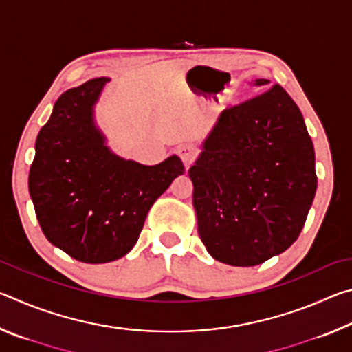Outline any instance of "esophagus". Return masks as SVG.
Instances as JSON below:
<instances>
[{"mask_svg": "<svg viewBox=\"0 0 352 352\" xmlns=\"http://www.w3.org/2000/svg\"><path fill=\"white\" fill-rule=\"evenodd\" d=\"M177 153H178V157H180L182 162L184 163V166L189 168V166L195 162V158H197L199 152L192 144H183V146L178 147Z\"/></svg>", "mask_w": 352, "mask_h": 352, "instance_id": "1", "label": "esophagus"}]
</instances>
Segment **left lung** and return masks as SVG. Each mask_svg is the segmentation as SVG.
Returning <instances> with one entry per match:
<instances>
[{
	"label": "left lung",
	"mask_w": 352,
	"mask_h": 352,
	"mask_svg": "<svg viewBox=\"0 0 352 352\" xmlns=\"http://www.w3.org/2000/svg\"><path fill=\"white\" fill-rule=\"evenodd\" d=\"M269 83L256 79L261 94L222 111L189 169L200 239L214 259L234 267L285 252L317 190L305 119L287 91H267Z\"/></svg>",
	"instance_id": "left-lung-1"
}]
</instances>
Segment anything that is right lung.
Here are the masks:
<instances>
[{
  "label": "right lung",
  "mask_w": 352,
  "mask_h": 352,
  "mask_svg": "<svg viewBox=\"0 0 352 352\" xmlns=\"http://www.w3.org/2000/svg\"><path fill=\"white\" fill-rule=\"evenodd\" d=\"M109 80L91 79L57 99L29 170V194L46 239L87 264L127 254L155 200L184 172L177 155L144 166L105 146L93 107Z\"/></svg>",
  "instance_id": "add662e5"
}]
</instances>
